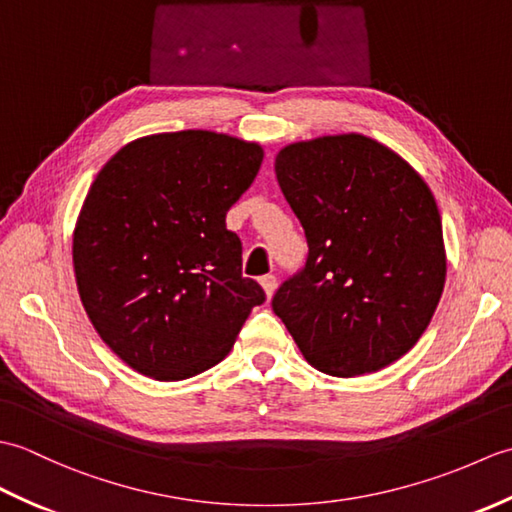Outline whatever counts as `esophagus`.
I'll return each mask as SVG.
<instances>
[{
  "label": "esophagus",
  "instance_id": "1",
  "mask_svg": "<svg viewBox=\"0 0 512 512\" xmlns=\"http://www.w3.org/2000/svg\"><path fill=\"white\" fill-rule=\"evenodd\" d=\"M259 284H262L266 297H273V292L277 288V277L275 275H264L262 279H259Z\"/></svg>",
  "mask_w": 512,
  "mask_h": 512
}]
</instances>
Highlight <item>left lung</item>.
<instances>
[{"label":"left lung","instance_id":"8db88e82","mask_svg":"<svg viewBox=\"0 0 512 512\" xmlns=\"http://www.w3.org/2000/svg\"><path fill=\"white\" fill-rule=\"evenodd\" d=\"M275 173L308 239L306 264L273 297L301 354L343 378L398 361L427 330L447 275L427 182L361 134L281 149Z\"/></svg>","mask_w":512,"mask_h":512}]
</instances>
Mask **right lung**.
<instances>
[{"instance_id": "1", "label": "right lung", "mask_w": 512, "mask_h": 512, "mask_svg": "<svg viewBox=\"0 0 512 512\" xmlns=\"http://www.w3.org/2000/svg\"><path fill=\"white\" fill-rule=\"evenodd\" d=\"M262 160L255 143L187 129L134 140L96 176L74 228L76 286L136 372L184 380L217 365L266 301L226 228Z\"/></svg>"}]
</instances>
